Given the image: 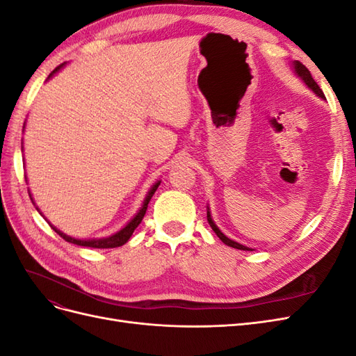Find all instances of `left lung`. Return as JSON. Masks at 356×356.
<instances>
[{"mask_svg":"<svg viewBox=\"0 0 356 356\" xmlns=\"http://www.w3.org/2000/svg\"><path fill=\"white\" fill-rule=\"evenodd\" d=\"M296 71H297V74H298V77H301L305 80V83L309 86V88L314 90L318 96H321V98H325V95H324V92L321 90V88L318 86V83L314 80V77H312V74H310V71L303 65V63H301L300 60H297L296 63ZM208 221H209V225L212 227V230L217 233V236L218 238L225 243V245H229V246H232V248H236V250H242V251H252V250H250V248H246V246H243V245H241V243H238V242H234V241H232V239H229V238H225V236L220 232V229L217 227V225H215V222L212 221V218H211V213L208 212Z\"/></svg>","mask_w":356,"mask_h":356,"instance_id":"1","label":"left lung"}]
</instances>
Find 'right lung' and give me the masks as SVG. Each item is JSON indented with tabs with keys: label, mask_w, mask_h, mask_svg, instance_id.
Masks as SVG:
<instances>
[{
	"label": "right lung",
	"mask_w": 356,
	"mask_h": 356,
	"mask_svg": "<svg viewBox=\"0 0 356 356\" xmlns=\"http://www.w3.org/2000/svg\"><path fill=\"white\" fill-rule=\"evenodd\" d=\"M63 67V63H60L59 67H56L55 70H53V72L49 75V77H51L53 74H55L56 71H59L60 68ZM160 186V181L159 182H156V184L153 186V188L149 190V193H148V196L145 197V200H144V204H143V208L139 209V212L135 215V218L129 222L126 227L123 229V230H120L118 233H115V234H113V236H110V238H105V239H93V241H80V239H74V238H70V236H67V234H63V233H60L58 229H55L51 225V229L55 230L62 239H65L67 242H70V243H74V245H79V246H88V248H101V250H105V248H117V246H122V245H124L129 239H131V236H132V233L135 232V229L138 227L139 225V222L143 221V218H144V215H145V211H147V207H148V202L152 200V197H153V195L156 193V190H157V187Z\"/></svg>",
	"instance_id": "obj_1"
}]
</instances>
